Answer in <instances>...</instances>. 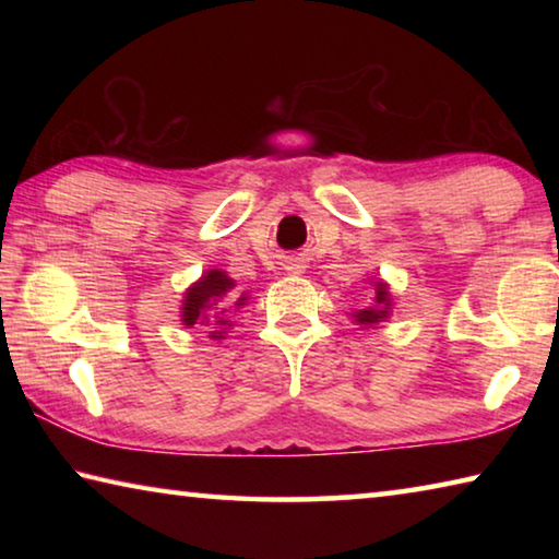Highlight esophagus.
I'll use <instances>...</instances> for the list:
<instances>
[{"label":"esophagus","instance_id":"1","mask_svg":"<svg viewBox=\"0 0 559 559\" xmlns=\"http://www.w3.org/2000/svg\"><path fill=\"white\" fill-rule=\"evenodd\" d=\"M302 269H306V266H300V263H288V266H286V271L293 273V276H300Z\"/></svg>","mask_w":559,"mask_h":559}]
</instances>
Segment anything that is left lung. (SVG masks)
<instances>
[{
	"label": "left lung",
	"mask_w": 559,
	"mask_h": 559,
	"mask_svg": "<svg viewBox=\"0 0 559 559\" xmlns=\"http://www.w3.org/2000/svg\"><path fill=\"white\" fill-rule=\"evenodd\" d=\"M370 286H372V302H370V306H365L362 310H355V313H349V318H353L359 328L380 325L392 316V300L394 298H392L390 283L382 281V278H372Z\"/></svg>",
	"instance_id": "left-lung-1"
}]
</instances>
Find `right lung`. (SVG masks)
Listing matches in <instances>:
<instances>
[{
  "label": "right lung",
  "instance_id": "add662e5",
  "mask_svg": "<svg viewBox=\"0 0 559 559\" xmlns=\"http://www.w3.org/2000/svg\"><path fill=\"white\" fill-rule=\"evenodd\" d=\"M249 302V293L236 290V281L222 269L204 271L200 281L185 290L179 320L185 328H206L212 340H224L231 328L229 316Z\"/></svg>",
  "mask_w": 559,
  "mask_h": 559
}]
</instances>
